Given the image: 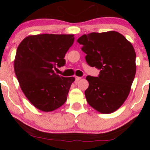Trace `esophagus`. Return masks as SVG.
<instances>
[{
    "instance_id": "1",
    "label": "esophagus",
    "mask_w": 150,
    "mask_h": 150,
    "mask_svg": "<svg viewBox=\"0 0 150 150\" xmlns=\"http://www.w3.org/2000/svg\"><path fill=\"white\" fill-rule=\"evenodd\" d=\"M80 80H81V77H75V81H79Z\"/></svg>"
}]
</instances>
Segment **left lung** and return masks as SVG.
Instances as JSON below:
<instances>
[{"mask_svg":"<svg viewBox=\"0 0 150 150\" xmlns=\"http://www.w3.org/2000/svg\"><path fill=\"white\" fill-rule=\"evenodd\" d=\"M91 67L100 70L98 77L88 75L85 94L93 108L101 113L118 109L130 93L136 73L135 49L115 31L84 34L77 39Z\"/></svg>","mask_w":150,"mask_h":150,"instance_id":"1","label":"left lung"}]
</instances>
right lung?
Wrapping results in <instances>:
<instances>
[{
  "instance_id": "right-lung-1",
  "label": "right lung",
  "mask_w": 150,
  "mask_h": 150,
  "mask_svg": "<svg viewBox=\"0 0 150 150\" xmlns=\"http://www.w3.org/2000/svg\"><path fill=\"white\" fill-rule=\"evenodd\" d=\"M73 34L30 35L22 41L14 61L20 88L31 104L44 112L64 104L75 77L54 73L65 64V53L73 45Z\"/></svg>"
}]
</instances>
